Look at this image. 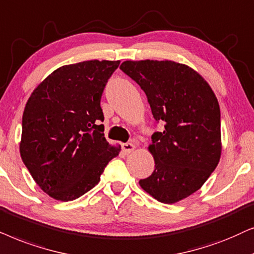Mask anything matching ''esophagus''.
<instances>
[{
  "mask_svg": "<svg viewBox=\"0 0 254 254\" xmlns=\"http://www.w3.org/2000/svg\"><path fill=\"white\" fill-rule=\"evenodd\" d=\"M134 148H136V146L132 143H124L122 144V150H123V152L125 154H129L132 152Z\"/></svg>",
  "mask_w": 254,
  "mask_h": 254,
  "instance_id": "esophagus-1",
  "label": "esophagus"
}]
</instances>
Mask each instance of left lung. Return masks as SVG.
I'll use <instances>...</instances> for the list:
<instances>
[{
	"mask_svg": "<svg viewBox=\"0 0 254 254\" xmlns=\"http://www.w3.org/2000/svg\"><path fill=\"white\" fill-rule=\"evenodd\" d=\"M120 68L146 94L152 115L164 122L148 151L154 171L140 187L172 204L198 190L217 167L222 152L221 111L209 83L187 65L171 60L122 63Z\"/></svg>",
	"mask_w": 254,
	"mask_h": 254,
	"instance_id": "8db88e82",
	"label": "left lung"
}]
</instances>
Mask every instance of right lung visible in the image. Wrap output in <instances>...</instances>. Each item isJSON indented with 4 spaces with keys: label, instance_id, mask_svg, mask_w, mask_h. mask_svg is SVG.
I'll list each match as a JSON object with an SVG mask.
<instances>
[{
    "label": "right lung",
    "instance_id": "obj_1",
    "mask_svg": "<svg viewBox=\"0 0 254 254\" xmlns=\"http://www.w3.org/2000/svg\"><path fill=\"white\" fill-rule=\"evenodd\" d=\"M120 62L89 60L59 67L26 102L22 160L42 190L67 202L95 187L121 146L104 137L101 97Z\"/></svg>",
    "mask_w": 254,
    "mask_h": 254
}]
</instances>
